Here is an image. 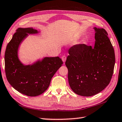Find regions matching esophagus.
I'll return each mask as SVG.
<instances>
[{
    "label": "esophagus",
    "instance_id": "obj_1",
    "mask_svg": "<svg viewBox=\"0 0 122 122\" xmlns=\"http://www.w3.org/2000/svg\"><path fill=\"white\" fill-rule=\"evenodd\" d=\"M61 59H62V60L63 62H65L66 61V57L65 56H62Z\"/></svg>",
    "mask_w": 122,
    "mask_h": 122
}]
</instances>
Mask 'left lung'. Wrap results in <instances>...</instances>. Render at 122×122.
Segmentation results:
<instances>
[{
    "label": "left lung",
    "mask_w": 122,
    "mask_h": 122,
    "mask_svg": "<svg viewBox=\"0 0 122 122\" xmlns=\"http://www.w3.org/2000/svg\"><path fill=\"white\" fill-rule=\"evenodd\" d=\"M94 29V48L84 44L73 45L66 61L70 88L76 94L85 97L98 94L108 85L115 63L108 33L104 28Z\"/></svg>",
    "instance_id": "obj_1"
}]
</instances>
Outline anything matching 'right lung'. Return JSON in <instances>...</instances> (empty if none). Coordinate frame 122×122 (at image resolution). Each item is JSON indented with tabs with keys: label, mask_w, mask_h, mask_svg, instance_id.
I'll use <instances>...</instances> for the list:
<instances>
[{
	"label": "right lung",
	"mask_w": 122,
	"mask_h": 122,
	"mask_svg": "<svg viewBox=\"0 0 122 122\" xmlns=\"http://www.w3.org/2000/svg\"><path fill=\"white\" fill-rule=\"evenodd\" d=\"M33 28H18L7 44L5 54L7 79L17 91L28 96H37L46 90L52 78L63 64L59 56L45 57L42 60L24 65L18 57V50L28 34H37Z\"/></svg>",
	"instance_id": "right-lung-1"
}]
</instances>
